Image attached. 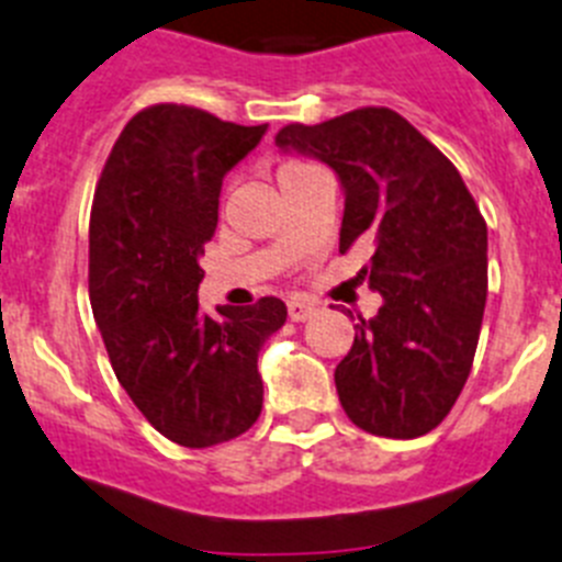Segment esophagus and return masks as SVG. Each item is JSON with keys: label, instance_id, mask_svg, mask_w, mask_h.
Returning <instances> with one entry per match:
<instances>
[{"label": "esophagus", "instance_id": "obj_1", "mask_svg": "<svg viewBox=\"0 0 562 562\" xmlns=\"http://www.w3.org/2000/svg\"><path fill=\"white\" fill-rule=\"evenodd\" d=\"M314 305H311V302H305V300H291L288 302V316H291V319L294 322H305L308 319L311 314H314Z\"/></svg>", "mask_w": 562, "mask_h": 562}]
</instances>
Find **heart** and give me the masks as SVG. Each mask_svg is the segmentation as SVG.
I'll return each instance as SVG.
<instances>
[{
  "label": "heart",
  "instance_id": "heart-1",
  "mask_svg": "<svg viewBox=\"0 0 562 562\" xmlns=\"http://www.w3.org/2000/svg\"><path fill=\"white\" fill-rule=\"evenodd\" d=\"M294 166H300V164H291V166H285V169H294ZM285 169H282V172H285Z\"/></svg>",
  "mask_w": 562,
  "mask_h": 562
}]
</instances>
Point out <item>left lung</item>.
Wrapping results in <instances>:
<instances>
[{"label": "left lung", "mask_w": 562, "mask_h": 562, "mask_svg": "<svg viewBox=\"0 0 562 562\" xmlns=\"http://www.w3.org/2000/svg\"><path fill=\"white\" fill-rule=\"evenodd\" d=\"M277 146L334 169L345 192L339 251L370 248L362 277L382 294L336 364L341 407L370 436H424L463 390L484 319L486 223L475 200L456 166L387 106L282 126Z\"/></svg>", "instance_id": "1"}]
</instances>
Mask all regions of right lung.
Masks as SVG:
<instances>
[{
	"label": "right lung",
	"mask_w": 562,
	"mask_h": 562,
	"mask_svg": "<svg viewBox=\"0 0 562 562\" xmlns=\"http://www.w3.org/2000/svg\"><path fill=\"white\" fill-rule=\"evenodd\" d=\"M266 130L194 106H149L119 135L92 200L90 305L112 370L146 422L192 450L257 422V356L288 316L277 296L217 314L198 302L223 178Z\"/></svg>",
	"instance_id": "right-lung-1"
}]
</instances>
